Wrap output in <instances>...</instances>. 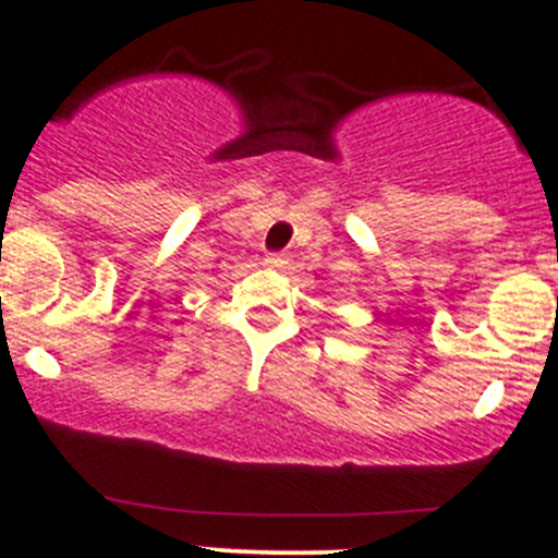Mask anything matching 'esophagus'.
Listing matches in <instances>:
<instances>
[{
  "mask_svg": "<svg viewBox=\"0 0 558 558\" xmlns=\"http://www.w3.org/2000/svg\"><path fill=\"white\" fill-rule=\"evenodd\" d=\"M264 264H267V267H272V269H286V264H289V256H286V253H267V256H264Z\"/></svg>",
  "mask_w": 558,
  "mask_h": 558,
  "instance_id": "1",
  "label": "esophagus"
}]
</instances>
